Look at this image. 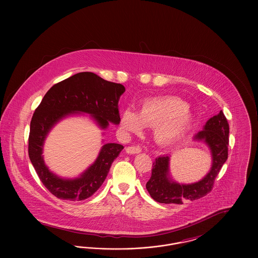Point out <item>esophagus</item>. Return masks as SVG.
Returning a JSON list of instances; mask_svg holds the SVG:
<instances>
[{
	"label": "esophagus",
	"mask_w": 258,
	"mask_h": 258,
	"mask_svg": "<svg viewBox=\"0 0 258 258\" xmlns=\"http://www.w3.org/2000/svg\"><path fill=\"white\" fill-rule=\"evenodd\" d=\"M125 152L128 155L139 154L141 152V148L138 147V146H131V147L125 148Z\"/></svg>",
	"instance_id": "esophagus-1"
}]
</instances>
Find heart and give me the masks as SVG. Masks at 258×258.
<instances>
[{"mask_svg": "<svg viewBox=\"0 0 258 258\" xmlns=\"http://www.w3.org/2000/svg\"><path fill=\"white\" fill-rule=\"evenodd\" d=\"M195 121L188 105L179 98L148 99L137 112L127 108L122 112L120 125L123 133H139L144 125H154L155 140L170 146L184 137Z\"/></svg>", "mask_w": 258, "mask_h": 258, "instance_id": "heart-1", "label": "heart"}]
</instances>
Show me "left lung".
Instances as JSON below:
<instances>
[{
	"label": "left lung",
	"instance_id": "left-lung-1",
	"mask_svg": "<svg viewBox=\"0 0 258 258\" xmlns=\"http://www.w3.org/2000/svg\"><path fill=\"white\" fill-rule=\"evenodd\" d=\"M229 125L222 111L210 118L202 131L194 136L195 142L204 143L210 150L212 164L207 174L199 181L182 184L172 179L171 155H163L153 163L152 176L146 184L151 197L164 204H183L184 200H197L211 191L214 181L228 157Z\"/></svg>",
	"mask_w": 258,
	"mask_h": 258
}]
</instances>
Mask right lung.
<instances>
[{
	"label": "right lung",
	"instance_id": "right-lung-1",
	"mask_svg": "<svg viewBox=\"0 0 258 258\" xmlns=\"http://www.w3.org/2000/svg\"><path fill=\"white\" fill-rule=\"evenodd\" d=\"M124 91L122 84L106 81L96 74L79 73L51 87L45 94L31 121L29 157L40 181L53 196L71 201L92 197L103 184L123 146L103 144L86 170L77 177L66 178L51 171L43 159L44 142L52 128L66 118L85 114L102 131L110 123L119 124L118 102Z\"/></svg>",
	"mask_w": 258,
	"mask_h": 258
}]
</instances>
